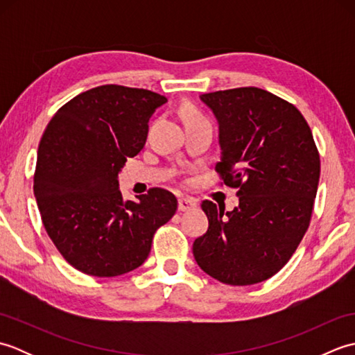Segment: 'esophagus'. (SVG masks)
Instances as JSON below:
<instances>
[{"label": "esophagus", "mask_w": 355, "mask_h": 355, "mask_svg": "<svg viewBox=\"0 0 355 355\" xmlns=\"http://www.w3.org/2000/svg\"><path fill=\"white\" fill-rule=\"evenodd\" d=\"M195 207H197V200L189 198V197H182L178 200L180 212H187V210H192Z\"/></svg>", "instance_id": "1"}]
</instances>
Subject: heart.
I'll use <instances>...</instances> for the list:
<instances>
[{"instance_id":"b5f03b06","label":"heart","mask_w":355,"mask_h":355,"mask_svg":"<svg viewBox=\"0 0 355 355\" xmlns=\"http://www.w3.org/2000/svg\"><path fill=\"white\" fill-rule=\"evenodd\" d=\"M183 117H184V122L186 123L195 122V120H202V119H205L197 110L192 108V107H187V108L183 110Z\"/></svg>"}]
</instances>
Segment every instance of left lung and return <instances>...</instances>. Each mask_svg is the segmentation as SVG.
Wrapping results in <instances>:
<instances>
[{
  "instance_id": "left-lung-1",
  "label": "left lung",
  "mask_w": 355,
  "mask_h": 355,
  "mask_svg": "<svg viewBox=\"0 0 355 355\" xmlns=\"http://www.w3.org/2000/svg\"><path fill=\"white\" fill-rule=\"evenodd\" d=\"M200 99L220 125L215 171L238 189L239 206L224 212L201 202L209 229L195 239V261L223 284L267 281L290 261L310 225L320 177L313 132L293 103L266 89L233 88Z\"/></svg>"
}]
</instances>
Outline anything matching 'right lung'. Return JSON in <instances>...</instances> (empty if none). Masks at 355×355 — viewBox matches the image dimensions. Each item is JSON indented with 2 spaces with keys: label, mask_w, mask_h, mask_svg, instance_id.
Returning a JSON list of instances; mask_svg holds the SVG:
<instances>
[{
  "label": "right lung",
  "mask_w": 355,
  "mask_h": 355,
  "mask_svg": "<svg viewBox=\"0 0 355 355\" xmlns=\"http://www.w3.org/2000/svg\"><path fill=\"white\" fill-rule=\"evenodd\" d=\"M166 102L149 89L101 85L73 97L45 128L33 192L53 244L82 273L114 277L140 267L154 233L175 214L173 193L153 187L123 201L117 180Z\"/></svg>",
  "instance_id": "obj_1"
}]
</instances>
